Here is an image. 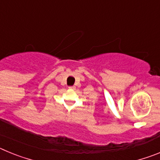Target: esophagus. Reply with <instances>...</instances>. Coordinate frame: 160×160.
<instances>
[{
	"label": "esophagus",
	"mask_w": 160,
	"mask_h": 160,
	"mask_svg": "<svg viewBox=\"0 0 160 160\" xmlns=\"http://www.w3.org/2000/svg\"><path fill=\"white\" fill-rule=\"evenodd\" d=\"M69 88H70V90H75L76 87H74V86H72V87H69Z\"/></svg>",
	"instance_id": "1"
}]
</instances>
